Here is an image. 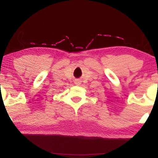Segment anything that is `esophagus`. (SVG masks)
Listing matches in <instances>:
<instances>
[{
  "label": "esophagus",
  "instance_id": "1",
  "mask_svg": "<svg viewBox=\"0 0 158 158\" xmlns=\"http://www.w3.org/2000/svg\"><path fill=\"white\" fill-rule=\"evenodd\" d=\"M75 84L76 85H79V84H80V81H79V80H76L75 81Z\"/></svg>",
  "mask_w": 158,
  "mask_h": 158
}]
</instances>
